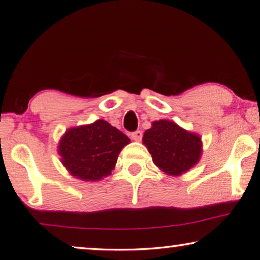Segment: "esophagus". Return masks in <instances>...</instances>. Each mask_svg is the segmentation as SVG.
<instances>
[{"instance_id":"34e87169","label":"esophagus","mask_w":260,"mask_h":260,"mask_svg":"<svg viewBox=\"0 0 260 260\" xmlns=\"http://www.w3.org/2000/svg\"><path fill=\"white\" fill-rule=\"evenodd\" d=\"M131 136L134 141H141V140H142L143 134H142V132H141V131H135L131 134Z\"/></svg>"}]
</instances>
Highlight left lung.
Masks as SVG:
<instances>
[{
  "mask_svg": "<svg viewBox=\"0 0 260 260\" xmlns=\"http://www.w3.org/2000/svg\"><path fill=\"white\" fill-rule=\"evenodd\" d=\"M143 143L155 165L170 175L187 172L197 164L202 152L199 135L169 120L153 121L151 128L144 132Z\"/></svg>",
  "mask_w": 260,
  "mask_h": 260,
  "instance_id": "8db88e82",
  "label": "left lung"
}]
</instances>
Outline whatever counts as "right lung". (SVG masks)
<instances>
[{
	"mask_svg": "<svg viewBox=\"0 0 260 260\" xmlns=\"http://www.w3.org/2000/svg\"><path fill=\"white\" fill-rule=\"evenodd\" d=\"M129 139L105 120L69 129L60 139L61 162L73 177L98 181L111 174Z\"/></svg>",
	"mask_w": 260,
	"mask_h": 260,
	"instance_id": "1",
	"label": "right lung"
}]
</instances>
